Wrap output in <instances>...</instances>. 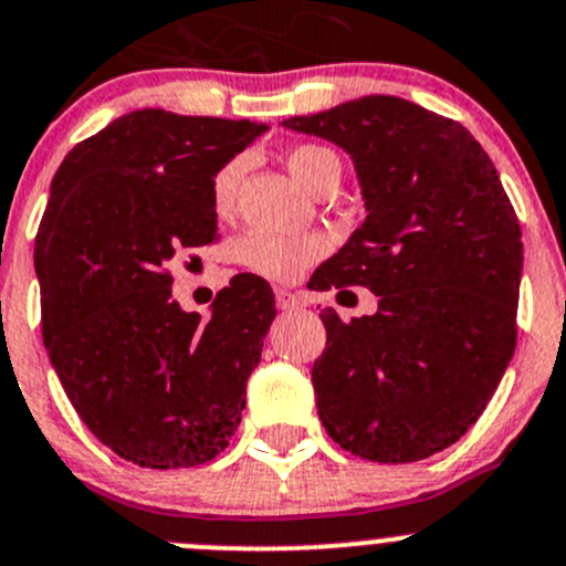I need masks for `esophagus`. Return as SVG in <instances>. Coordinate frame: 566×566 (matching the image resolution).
<instances>
[{
	"label": "esophagus",
	"instance_id": "34e87169",
	"mask_svg": "<svg viewBox=\"0 0 566 566\" xmlns=\"http://www.w3.org/2000/svg\"><path fill=\"white\" fill-rule=\"evenodd\" d=\"M276 306L282 312H293L301 306V295L290 293V290H276Z\"/></svg>",
	"mask_w": 566,
	"mask_h": 566
}]
</instances>
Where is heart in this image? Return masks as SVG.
I'll list each match as a JSON object with an SVG mask.
<instances>
[{"instance_id":"heart-1","label":"heart","mask_w":566,"mask_h":566,"mask_svg":"<svg viewBox=\"0 0 566 566\" xmlns=\"http://www.w3.org/2000/svg\"><path fill=\"white\" fill-rule=\"evenodd\" d=\"M328 164H336V156L328 147L298 145L287 153V169L310 191ZM243 172H247V161L243 158H232V161H227L213 175V182H210V205H213V210L219 216H227L232 210V205H235V193L238 186H241ZM325 251H328V241L319 235L284 238L273 235V232L251 230L238 241V260L254 273H260V276L273 279V282H293L312 262H317Z\"/></svg>"}]
</instances>
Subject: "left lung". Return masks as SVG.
<instances>
[{"mask_svg":"<svg viewBox=\"0 0 566 566\" xmlns=\"http://www.w3.org/2000/svg\"><path fill=\"white\" fill-rule=\"evenodd\" d=\"M282 125L350 153L367 219L315 287H367L375 315L323 310L312 367L325 432L373 462H416L460 441L515 353L523 243L515 208L471 130L367 95Z\"/></svg>","mask_w":566,"mask_h":566,"instance_id":"1","label":"left lung"}]
</instances>
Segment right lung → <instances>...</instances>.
<instances>
[{
  "mask_svg": "<svg viewBox=\"0 0 566 566\" xmlns=\"http://www.w3.org/2000/svg\"><path fill=\"white\" fill-rule=\"evenodd\" d=\"M262 130L142 108L78 142L51 180L35 238L43 345L90 432L142 468L202 465L241 424L271 284L238 273L202 319L172 301L167 265L219 238L210 182Z\"/></svg>",
  "mask_w": 566,
  "mask_h": 566,
  "instance_id": "right-lung-1",
  "label": "right lung"
}]
</instances>
